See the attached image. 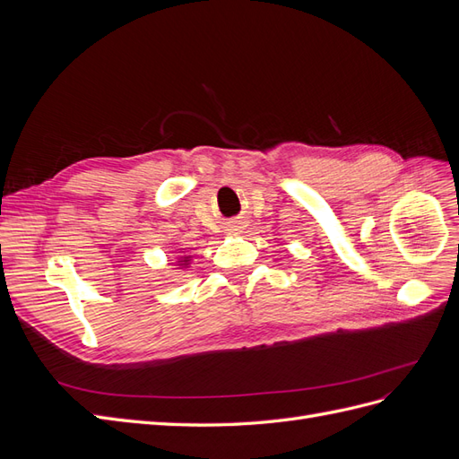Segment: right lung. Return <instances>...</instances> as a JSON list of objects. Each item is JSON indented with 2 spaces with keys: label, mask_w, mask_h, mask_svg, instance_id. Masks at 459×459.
I'll return each mask as SVG.
<instances>
[{
  "label": "right lung",
  "mask_w": 459,
  "mask_h": 459,
  "mask_svg": "<svg viewBox=\"0 0 459 459\" xmlns=\"http://www.w3.org/2000/svg\"><path fill=\"white\" fill-rule=\"evenodd\" d=\"M189 260H191V256H187V255H182V256H178V266H182V268H187V266H189Z\"/></svg>",
  "instance_id": "add662e5"
}]
</instances>
